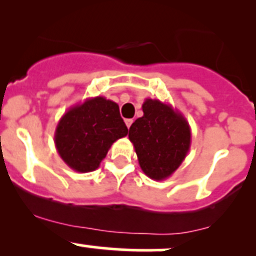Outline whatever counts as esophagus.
Instances as JSON below:
<instances>
[{
    "label": "esophagus",
    "instance_id": "34e87169",
    "mask_svg": "<svg viewBox=\"0 0 256 256\" xmlns=\"http://www.w3.org/2000/svg\"><path fill=\"white\" fill-rule=\"evenodd\" d=\"M132 122H134V120H132V118H126V120H125V124H126V126H128V128H130V126L132 125Z\"/></svg>",
    "mask_w": 256,
    "mask_h": 256
}]
</instances>
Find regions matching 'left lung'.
I'll return each mask as SVG.
<instances>
[{
	"label": "left lung",
	"mask_w": 256,
	"mask_h": 256,
	"mask_svg": "<svg viewBox=\"0 0 256 256\" xmlns=\"http://www.w3.org/2000/svg\"><path fill=\"white\" fill-rule=\"evenodd\" d=\"M144 116L136 118L128 138L138 164L154 180L168 178L180 166L190 148V128L182 112L158 99H146Z\"/></svg>",
	"instance_id": "8db88e82"
}]
</instances>
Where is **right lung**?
I'll return each instance as SVG.
<instances>
[{
  "mask_svg": "<svg viewBox=\"0 0 256 256\" xmlns=\"http://www.w3.org/2000/svg\"><path fill=\"white\" fill-rule=\"evenodd\" d=\"M128 135L118 105L104 96L85 99L59 120L54 144L60 158L80 174L95 171L116 140Z\"/></svg>",
  "mask_w": 256,
  "mask_h": 256,
  "instance_id": "obj_1",
  "label": "right lung"
}]
</instances>
